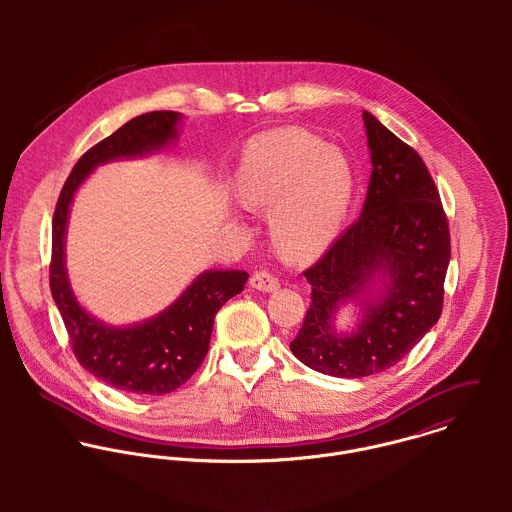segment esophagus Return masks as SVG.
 <instances>
[{
	"mask_svg": "<svg viewBox=\"0 0 512 512\" xmlns=\"http://www.w3.org/2000/svg\"><path fill=\"white\" fill-rule=\"evenodd\" d=\"M250 286H252L254 290H258V292L272 293L280 288V282H278V278H274L270 272L260 270V272H256V274L250 278Z\"/></svg>",
	"mask_w": 512,
	"mask_h": 512,
	"instance_id": "esophagus-1",
	"label": "esophagus"
}]
</instances>
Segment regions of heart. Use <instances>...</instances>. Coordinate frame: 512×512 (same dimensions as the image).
I'll use <instances>...</instances> for the list:
<instances>
[{"label": "heart", "instance_id": "b5f03b06", "mask_svg": "<svg viewBox=\"0 0 512 512\" xmlns=\"http://www.w3.org/2000/svg\"><path fill=\"white\" fill-rule=\"evenodd\" d=\"M353 191L347 153L295 128L254 138L232 175L236 201L270 209L272 240L292 260H309L333 240Z\"/></svg>", "mask_w": 512, "mask_h": 512}]
</instances>
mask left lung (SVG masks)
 <instances>
[{
  "mask_svg": "<svg viewBox=\"0 0 512 512\" xmlns=\"http://www.w3.org/2000/svg\"><path fill=\"white\" fill-rule=\"evenodd\" d=\"M370 181L359 220L307 272L311 303L293 355L309 368L361 378L404 359L438 323L449 230L422 157L363 112ZM356 309L341 330L336 317Z\"/></svg>",
  "mask_w": 512,
  "mask_h": 512,
  "instance_id": "obj_1",
  "label": "left lung"
}]
</instances>
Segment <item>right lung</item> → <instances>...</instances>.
I'll list each match as a JSON object with an SVG mask.
<instances>
[{"instance_id":"1","label":"right lung","mask_w":512,"mask_h":512,"mask_svg":"<svg viewBox=\"0 0 512 512\" xmlns=\"http://www.w3.org/2000/svg\"><path fill=\"white\" fill-rule=\"evenodd\" d=\"M181 122L179 112H147L88 149L74 165L53 217L51 293L74 357L96 378L132 394H167L189 380L209 351L215 315L248 280L242 270H205L163 311L128 325L102 321L74 295L67 270V228L76 191L98 165L169 149L179 138Z\"/></svg>"}]
</instances>
